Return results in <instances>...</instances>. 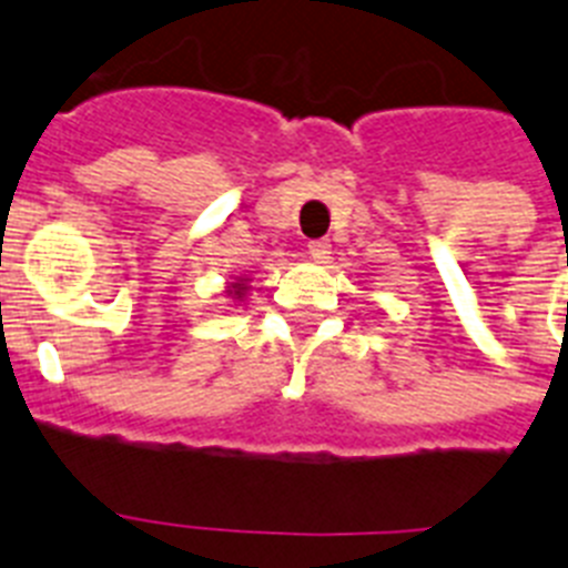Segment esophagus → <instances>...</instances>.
<instances>
[{
  "label": "esophagus",
  "instance_id": "esophagus-1",
  "mask_svg": "<svg viewBox=\"0 0 568 568\" xmlns=\"http://www.w3.org/2000/svg\"><path fill=\"white\" fill-rule=\"evenodd\" d=\"M307 253L313 255L315 261H327V258H329V241H324V239L310 241V244H307Z\"/></svg>",
  "mask_w": 568,
  "mask_h": 568
}]
</instances>
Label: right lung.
I'll list each match as a JSON object with an SVG mask.
<instances>
[{
	"label": "right lung",
	"mask_w": 568,
	"mask_h": 568,
	"mask_svg": "<svg viewBox=\"0 0 568 568\" xmlns=\"http://www.w3.org/2000/svg\"><path fill=\"white\" fill-rule=\"evenodd\" d=\"M244 293H247V278H235L227 287V295H233V298H244Z\"/></svg>",
	"instance_id": "1"
}]
</instances>
